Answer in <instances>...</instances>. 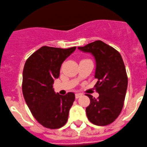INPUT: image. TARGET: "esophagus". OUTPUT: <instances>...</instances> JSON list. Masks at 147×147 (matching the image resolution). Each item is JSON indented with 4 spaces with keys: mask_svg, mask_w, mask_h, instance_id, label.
<instances>
[{
    "mask_svg": "<svg viewBox=\"0 0 147 147\" xmlns=\"http://www.w3.org/2000/svg\"><path fill=\"white\" fill-rule=\"evenodd\" d=\"M82 96H83V94H80V93H77V94H75V98H80V97H81Z\"/></svg>",
    "mask_w": 147,
    "mask_h": 147,
    "instance_id": "esophagus-1",
    "label": "esophagus"
}]
</instances>
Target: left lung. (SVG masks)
<instances>
[{
  "label": "left lung",
  "instance_id": "8db88e82",
  "mask_svg": "<svg viewBox=\"0 0 147 147\" xmlns=\"http://www.w3.org/2000/svg\"><path fill=\"white\" fill-rule=\"evenodd\" d=\"M78 49L94 57V77L98 98L90 94V103L86 107L89 121L99 126L107 125L115 120L123 109L127 88V77L121 55L114 48L101 40L88 43Z\"/></svg>",
  "mask_w": 147,
  "mask_h": 147
}]
</instances>
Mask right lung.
I'll return each instance as SVG.
<instances>
[{
	"label": "right lung",
	"instance_id": "obj_1",
	"mask_svg": "<svg viewBox=\"0 0 147 147\" xmlns=\"http://www.w3.org/2000/svg\"><path fill=\"white\" fill-rule=\"evenodd\" d=\"M42 46L26 61L23 69L22 92L29 109L42 126L57 129L67 123L69 109L75 96L56 94L53 88L55 79L59 77L64 60L75 51Z\"/></svg>",
	"mask_w": 147,
	"mask_h": 147
}]
</instances>
